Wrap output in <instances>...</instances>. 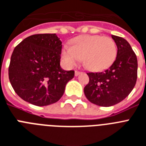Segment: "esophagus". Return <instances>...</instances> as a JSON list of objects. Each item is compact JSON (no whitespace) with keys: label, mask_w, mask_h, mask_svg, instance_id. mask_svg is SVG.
Instances as JSON below:
<instances>
[{"label":"esophagus","mask_w":146,"mask_h":146,"mask_svg":"<svg viewBox=\"0 0 146 146\" xmlns=\"http://www.w3.org/2000/svg\"><path fill=\"white\" fill-rule=\"evenodd\" d=\"M80 74H81V72H78V71H75V72H74V75L75 76H78Z\"/></svg>","instance_id":"obj_1"}]
</instances>
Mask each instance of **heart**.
<instances>
[{"instance_id": "obj_1", "label": "heart", "mask_w": 146, "mask_h": 146, "mask_svg": "<svg viewBox=\"0 0 146 146\" xmlns=\"http://www.w3.org/2000/svg\"><path fill=\"white\" fill-rule=\"evenodd\" d=\"M117 47L111 38L102 36H80L71 42V47L64 46L61 56L68 68H73L82 58L88 69L102 71L115 61Z\"/></svg>"}]
</instances>
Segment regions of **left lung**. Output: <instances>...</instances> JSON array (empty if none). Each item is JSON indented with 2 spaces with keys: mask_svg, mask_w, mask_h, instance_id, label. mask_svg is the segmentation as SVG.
Instances as JSON below:
<instances>
[{
  "mask_svg": "<svg viewBox=\"0 0 146 146\" xmlns=\"http://www.w3.org/2000/svg\"><path fill=\"white\" fill-rule=\"evenodd\" d=\"M117 46V56L108 69L87 73L90 81L84 94L91 103L110 107L123 101L135 86L137 78V58L127 40L112 35Z\"/></svg>",
  "mask_w": 146,
  "mask_h": 146,
  "instance_id": "left-lung-1",
  "label": "left lung"
}]
</instances>
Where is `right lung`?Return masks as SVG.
I'll return each instance as SVG.
<instances>
[{"label":"right lung","mask_w":146,"mask_h":146,"mask_svg":"<svg viewBox=\"0 0 146 146\" xmlns=\"http://www.w3.org/2000/svg\"><path fill=\"white\" fill-rule=\"evenodd\" d=\"M62 42L56 33L35 34L25 38L13 50L9 79L13 90L24 101L47 106L58 102L74 71L60 66Z\"/></svg>","instance_id":"right-lung-1"}]
</instances>
